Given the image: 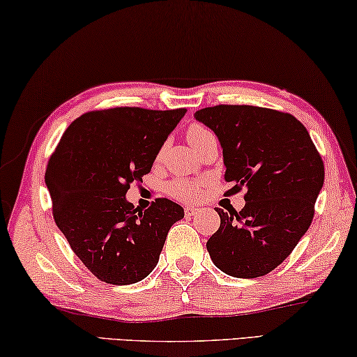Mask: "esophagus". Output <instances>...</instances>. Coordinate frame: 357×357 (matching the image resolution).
Returning a JSON list of instances; mask_svg holds the SVG:
<instances>
[{
  "label": "esophagus",
  "mask_w": 357,
  "mask_h": 357,
  "mask_svg": "<svg viewBox=\"0 0 357 357\" xmlns=\"http://www.w3.org/2000/svg\"><path fill=\"white\" fill-rule=\"evenodd\" d=\"M197 211H199V208H195V206H185V208H184L185 216H192V215H195Z\"/></svg>",
  "instance_id": "1"
}]
</instances>
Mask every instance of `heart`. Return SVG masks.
I'll return each mask as SVG.
<instances>
[{"mask_svg":"<svg viewBox=\"0 0 357 357\" xmlns=\"http://www.w3.org/2000/svg\"><path fill=\"white\" fill-rule=\"evenodd\" d=\"M208 136H213V132L204 125L194 123L188 128V141L194 149ZM202 188H204V183H200V181L176 178L168 184L167 190L169 195L174 197V199L183 202H192L202 197Z\"/></svg>","mask_w":357,"mask_h":357,"instance_id":"1","label":"heart"}]
</instances>
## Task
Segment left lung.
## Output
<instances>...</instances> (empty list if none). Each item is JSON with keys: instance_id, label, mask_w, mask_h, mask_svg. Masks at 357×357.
Segmentation results:
<instances>
[{"instance_id": "8db88e82", "label": "left lung", "mask_w": 357, "mask_h": 357, "mask_svg": "<svg viewBox=\"0 0 357 357\" xmlns=\"http://www.w3.org/2000/svg\"><path fill=\"white\" fill-rule=\"evenodd\" d=\"M222 147L226 195L245 189L241 211L221 218L206 242L211 261L241 279L266 275L294 252L314 218L324 162L294 115L257 105H215L195 112Z\"/></svg>"}]
</instances>
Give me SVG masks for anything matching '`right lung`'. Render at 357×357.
Listing matches in <instances>:
<instances>
[{"mask_svg": "<svg viewBox=\"0 0 357 357\" xmlns=\"http://www.w3.org/2000/svg\"><path fill=\"white\" fill-rule=\"evenodd\" d=\"M185 109L88 112L63 132L46 167L52 216L73 253L105 284H136L158 263L183 206L155 199L146 211L125 199L142 183Z\"/></svg>", "mask_w": 357, "mask_h": 357, "instance_id": "right-lung-1", "label": "right lung"}]
</instances>
